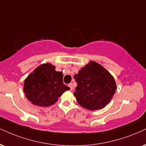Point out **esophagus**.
Returning <instances> with one entry per match:
<instances>
[{
  "mask_svg": "<svg viewBox=\"0 0 146 146\" xmlns=\"http://www.w3.org/2000/svg\"><path fill=\"white\" fill-rule=\"evenodd\" d=\"M68 87H69L70 88V90H71V91H72L73 89H74L73 85H72V83H70L69 84H68Z\"/></svg>",
  "mask_w": 146,
  "mask_h": 146,
  "instance_id": "obj_1",
  "label": "esophagus"
}]
</instances>
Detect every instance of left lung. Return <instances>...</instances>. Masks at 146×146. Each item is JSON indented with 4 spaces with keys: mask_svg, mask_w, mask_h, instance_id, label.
<instances>
[{
    "mask_svg": "<svg viewBox=\"0 0 146 146\" xmlns=\"http://www.w3.org/2000/svg\"><path fill=\"white\" fill-rule=\"evenodd\" d=\"M74 78L77 83L74 93L77 102L89 110L105 107L117 89L114 77L103 66L92 61L79 70Z\"/></svg>",
    "mask_w": 146,
    "mask_h": 146,
    "instance_id": "obj_1",
    "label": "left lung"
}]
</instances>
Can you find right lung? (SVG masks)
I'll use <instances>...</instances> for the list:
<instances>
[{
    "mask_svg": "<svg viewBox=\"0 0 146 146\" xmlns=\"http://www.w3.org/2000/svg\"><path fill=\"white\" fill-rule=\"evenodd\" d=\"M51 64H44L36 68L26 78L23 91L26 97L36 106L53 105L70 88L63 82L62 72H57Z\"/></svg>",
    "mask_w": 146,
    "mask_h": 146,
    "instance_id": "right-lung-1",
    "label": "right lung"
}]
</instances>
